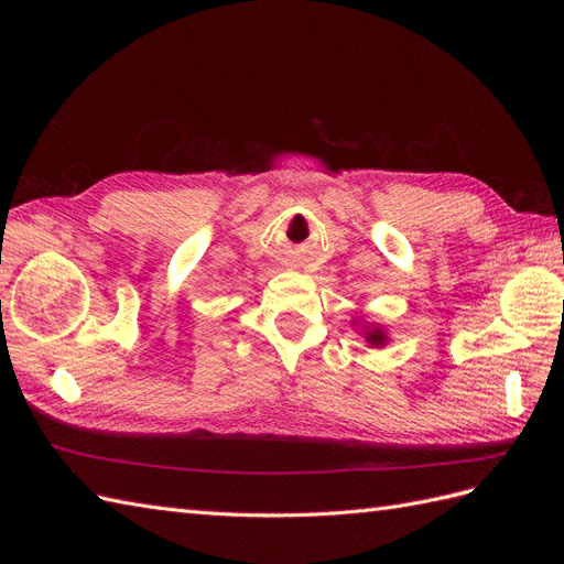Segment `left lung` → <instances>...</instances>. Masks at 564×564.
Here are the masks:
<instances>
[{"label": "left lung", "instance_id": "8db88e82", "mask_svg": "<svg viewBox=\"0 0 564 564\" xmlns=\"http://www.w3.org/2000/svg\"><path fill=\"white\" fill-rule=\"evenodd\" d=\"M367 340H369V344H373V346H381L383 340H386V334L379 332V329H371V332H367Z\"/></svg>", "mask_w": 564, "mask_h": 564}]
</instances>
